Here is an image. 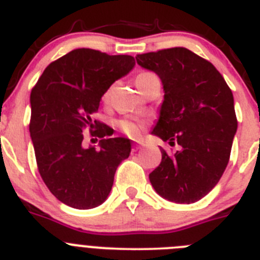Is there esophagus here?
<instances>
[{
	"instance_id": "34e87169",
	"label": "esophagus",
	"mask_w": 260,
	"mask_h": 260,
	"mask_svg": "<svg viewBox=\"0 0 260 260\" xmlns=\"http://www.w3.org/2000/svg\"><path fill=\"white\" fill-rule=\"evenodd\" d=\"M141 148H142V144L141 143H138V142H135V143L133 144V150H134V151L141 150Z\"/></svg>"
}]
</instances>
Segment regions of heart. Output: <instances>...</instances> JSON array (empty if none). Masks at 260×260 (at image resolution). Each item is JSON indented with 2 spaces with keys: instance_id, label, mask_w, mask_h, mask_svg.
Listing matches in <instances>:
<instances>
[{
  "instance_id": "obj_1",
  "label": "heart",
  "mask_w": 260,
  "mask_h": 260,
  "mask_svg": "<svg viewBox=\"0 0 260 260\" xmlns=\"http://www.w3.org/2000/svg\"><path fill=\"white\" fill-rule=\"evenodd\" d=\"M150 75H152V73H148V71H142V73H139V74L137 75V80L142 79V78L150 77ZM110 91H112V88H109L105 91V93H104L105 100L109 98ZM119 127H121V130H122L126 135H128V137L137 138V137H139V134H141L142 128H143V123L134 122V121H130V119H122V121H119Z\"/></svg>"
}]
</instances>
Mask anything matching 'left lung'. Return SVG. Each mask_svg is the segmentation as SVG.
I'll return each mask as SVG.
<instances>
[{
  "label": "left lung",
  "instance_id": "left-lung-1",
  "mask_svg": "<svg viewBox=\"0 0 260 260\" xmlns=\"http://www.w3.org/2000/svg\"><path fill=\"white\" fill-rule=\"evenodd\" d=\"M142 68L155 71L164 87L160 118L152 134L181 147L161 150L150 173L153 189L174 203H194L217 185L231 157L237 132L233 93L207 59L182 47L138 54Z\"/></svg>",
  "mask_w": 260,
  "mask_h": 260
}]
</instances>
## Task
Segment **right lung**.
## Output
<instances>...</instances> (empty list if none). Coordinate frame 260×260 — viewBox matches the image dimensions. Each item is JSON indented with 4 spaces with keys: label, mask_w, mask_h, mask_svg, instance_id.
I'll use <instances>...</instances> for the list:
<instances>
[{
    "label": "right lung",
    "mask_w": 260,
    "mask_h": 260,
    "mask_svg": "<svg viewBox=\"0 0 260 260\" xmlns=\"http://www.w3.org/2000/svg\"><path fill=\"white\" fill-rule=\"evenodd\" d=\"M135 65L127 54L109 56L79 48L48 65L31 91V134L41 178L59 202L78 210L98 207L108 198L119 162L132 141L107 138L110 127L92 114L102 96ZM103 137L101 148L83 149V133Z\"/></svg>",
    "instance_id": "add662e5"
}]
</instances>
